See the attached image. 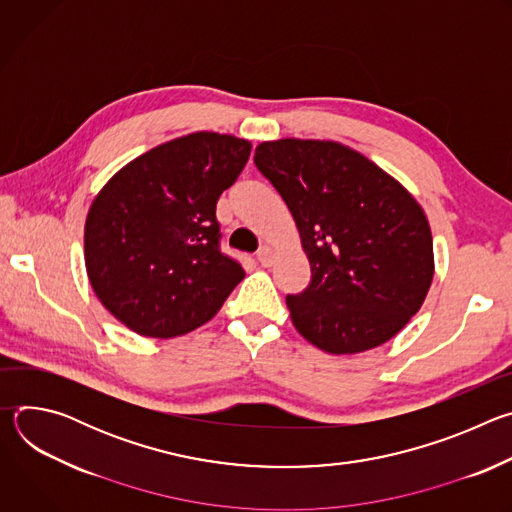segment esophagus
Instances as JSON below:
<instances>
[{
	"label": "esophagus",
	"mask_w": 512,
	"mask_h": 512,
	"mask_svg": "<svg viewBox=\"0 0 512 512\" xmlns=\"http://www.w3.org/2000/svg\"><path fill=\"white\" fill-rule=\"evenodd\" d=\"M257 261L263 265V267H269L273 263V251L271 247L263 245L259 251H257Z\"/></svg>",
	"instance_id": "obj_1"
}]
</instances>
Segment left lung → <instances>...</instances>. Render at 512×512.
I'll return each instance as SVG.
<instances>
[{"label": "left lung", "instance_id": "8db88e82", "mask_svg": "<svg viewBox=\"0 0 512 512\" xmlns=\"http://www.w3.org/2000/svg\"><path fill=\"white\" fill-rule=\"evenodd\" d=\"M298 225L312 277L285 304L314 346L354 354L391 340L433 277L429 223L377 164L336 141L279 139L255 150Z\"/></svg>", "mask_w": 512, "mask_h": 512}]
</instances>
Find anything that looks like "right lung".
Here are the masks:
<instances>
[{
    "label": "right lung",
    "mask_w": 512,
    "mask_h": 512,
    "mask_svg": "<svg viewBox=\"0 0 512 512\" xmlns=\"http://www.w3.org/2000/svg\"><path fill=\"white\" fill-rule=\"evenodd\" d=\"M251 143L190 133L129 162L93 200L85 263L101 304L141 336L172 338L208 322L245 277L221 251L216 202Z\"/></svg>",
    "instance_id": "obj_1"
}]
</instances>
